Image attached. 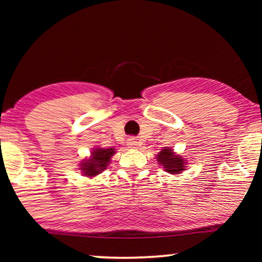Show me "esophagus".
Returning a JSON list of instances; mask_svg holds the SVG:
<instances>
[{"label":"esophagus","mask_w":262,"mask_h":262,"mask_svg":"<svg viewBox=\"0 0 262 262\" xmlns=\"http://www.w3.org/2000/svg\"><path fill=\"white\" fill-rule=\"evenodd\" d=\"M127 143H128V145H129V148H137V145H140L139 144L140 142L137 141L136 139H134V137H132V139L128 140Z\"/></svg>","instance_id":"esophagus-1"}]
</instances>
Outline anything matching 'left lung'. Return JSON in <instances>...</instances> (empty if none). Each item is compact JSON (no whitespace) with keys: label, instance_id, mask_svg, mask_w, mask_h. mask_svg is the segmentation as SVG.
<instances>
[{"label":"left lung","instance_id":"obj_1","mask_svg":"<svg viewBox=\"0 0 262 262\" xmlns=\"http://www.w3.org/2000/svg\"><path fill=\"white\" fill-rule=\"evenodd\" d=\"M158 164L164 167V170L171 174H178L185 170V161L183 157L178 156L170 148H164L161 152L157 155Z\"/></svg>","mask_w":262,"mask_h":262}]
</instances>
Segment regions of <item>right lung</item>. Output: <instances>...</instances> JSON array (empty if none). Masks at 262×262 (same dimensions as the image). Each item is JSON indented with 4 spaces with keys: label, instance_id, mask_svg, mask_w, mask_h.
<instances>
[{
    "label": "right lung",
    "instance_id": "right-lung-1",
    "mask_svg": "<svg viewBox=\"0 0 262 262\" xmlns=\"http://www.w3.org/2000/svg\"><path fill=\"white\" fill-rule=\"evenodd\" d=\"M115 152V149H103V148H97L91 152L90 159H85L81 164V170L86 177H95L99 174L105 170L106 166L108 165L111 161V157L113 156Z\"/></svg>",
    "mask_w": 262,
    "mask_h": 262
}]
</instances>
